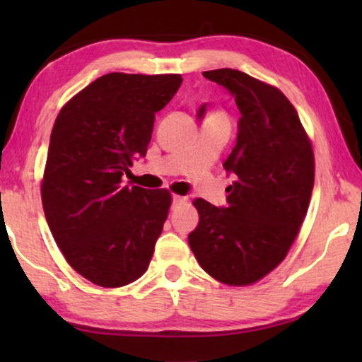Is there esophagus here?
Returning a JSON list of instances; mask_svg holds the SVG:
<instances>
[{
	"label": "esophagus",
	"mask_w": 362,
	"mask_h": 362,
	"mask_svg": "<svg viewBox=\"0 0 362 362\" xmlns=\"http://www.w3.org/2000/svg\"><path fill=\"white\" fill-rule=\"evenodd\" d=\"M186 201H187V197L175 194V196H173V207H176V206H181V204H185Z\"/></svg>",
	"instance_id": "34e87169"
}]
</instances>
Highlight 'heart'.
<instances>
[{
	"instance_id": "obj_1",
	"label": "heart",
	"mask_w": 362,
	"mask_h": 362,
	"mask_svg": "<svg viewBox=\"0 0 362 362\" xmlns=\"http://www.w3.org/2000/svg\"><path fill=\"white\" fill-rule=\"evenodd\" d=\"M211 117H224V118H226V115H224V113H222V112H216V113H212Z\"/></svg>"
}]
</instances>
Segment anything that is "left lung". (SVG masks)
I'll list each match as a JSON object with an SVG mask.
<instances>
[{
  "instance_id": "8db88e82",
  "label": "left lung",
  "mask_w": 362,
  "mask_h": 362,
  "mask_svg": "<svg viewBox=\"0 0 362 362\" xmlns=\"http://www.w3.org/2000/svg\"><path fill=\"white\" fill-rule=\"evenodd\" d=\"M202 76L224 86L240 110L237 143L224 163L237 180L226 189L227 207L192 201L199 224L187 240L212 279L245 286L276 269L298 235L313 191V148L295 107L276 87L235 69Z\"/></svg>"
}]
</instances>
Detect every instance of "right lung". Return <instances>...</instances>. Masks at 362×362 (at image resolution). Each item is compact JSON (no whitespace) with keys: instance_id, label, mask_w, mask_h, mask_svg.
<instances>
[{"instance_id":"obj_1","label":"right lung","mask_w":362,"mask_h":362,"mask_svg":"<svg viewBox=\"0 0 362 362\" xmlns=\"http://www.w3.org/2000/svg\"><path fill=\"white\" fill-rule=\"evenodd\" d=\"M180 74L112 72L61 108L41 181L54 240L77 274L118 288L145 274L171 206L168 189L123 185L145 156L155 113L181 87Z\"/></svg>"}]
</instances>
